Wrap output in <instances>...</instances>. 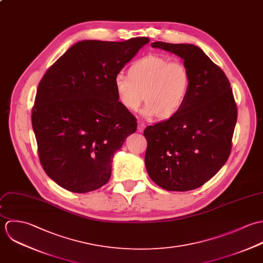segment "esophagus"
Listing matches in <instances>:
<instances>
[{
	"instance_id": "34e87169",
	"label": "esophagus",
	"mask_w": 263,
	"mask_h": 263,
	"mask_svg": "<svg viewBox=\"0 0 263 263\" xmlns=\"http://www.w3.org/2000/svg\"><path fill=\"white\" fill-rule=\"evenodd\" d=\"M137 129H138L139 132H143V130L145 129V124H144V123H141V122L138 123V128H137Z\"/></svg>"
}]
</instances>
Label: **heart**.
Returning <instances> with one entry per match:
<instances>
[{
	"label": "heart",
	"mask_w": 263,
	"mask_h": 263,
	"mask_svg": "<svg viewBox=\"0 0 263 263\" xmlns=\"http://www.w3.org/2000/svg\"><path fill=\"white\" fill-rule=\"evenodd\" d=\"M118 101L126 109L136 111L143 101L144 118L168 119L184 105L190 86V75L179 61L168 62L158 54H147L132 64L128 75L114 78Z\"/></svg>",
	"instance_id": "b5f03b06"
}]
</instances>
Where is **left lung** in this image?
<instances>
[{
  "instance_id": "8db88e82",
  "label": "left lung",
  "mask_w": 263,
  "mask_h": 263,
  "mask_svg": "<svg viewBox=\"0 0 263 263\" xmlns=\"http://www.w3.org/2000/svg\"><path fill=\"white\" fill-rule=\"evenodd\" d=\"M152 47L184 60L190 86L175 116L144 130L145 166L151 179L167 191L193 190L210 180L230 157L237 105L226 74L200 48L163 42Z\"/></svg>"
}]
</instances>
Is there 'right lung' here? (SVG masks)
<instances>
[{
  "label": "right lung",
  "mask_w": 263,
  "mask_h": 263,
  "mask_svg": "<svg viewBox=\"0 0 263 263\" xmlns=\"http://www.w3.org/2000/svg\"><path fill=\"white\" fill-rule=\"evenodd\" d=\"M148 43L81 41L42 78L31 123L41 163L64 189L86 193L109 180L115 153L137 129L118 101L114 78Z\"/></svg>",
  "instance_id": "add662e5"
}]
</instances>
